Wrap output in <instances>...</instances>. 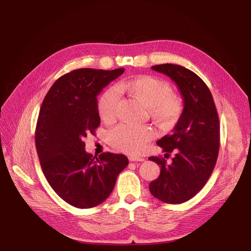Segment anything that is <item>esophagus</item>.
<instances>
[{"instance_id": "esophagus-1", "label": "esophagus", "mask_w": 251, "mask_h": 251, "mask_svg": "<svg viewBox=\"0 0 251 251\" xmlns=\"http://www.w3.org/2000/svg\"><path fill=\"white\" fill-rule=\"evenodd\" d=\"M128 159H129L130 162H142V161H144L143 157L135 156V155H129Z\"/></svg>"}]
</instances>
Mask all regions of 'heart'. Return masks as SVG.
I'll return each mask as SVG.
<instances>
[{
  "label": "heart",
  "mask_w": 251,
  "mask_h": 251,
  "mask_svg": "<svg viewBox=\"0 0 251 251\" xmlns=\"http://www.w3.org/2000/svg\"><path fill=\"white\" fill-rule=\"evenodd\" d=\"M117 89L126 92L148 108L151 118L163 129L175 125L183 112V102L179 97L172 94L171 85L155 77L143 75L129 79L119 83ZM117 89L105 90L98 101L99 115L105 122H112L116 119L120 100ZM153 137L154 132L148 126L119 125L108 134L113 149L130 154L140 152Z\"/></svg>",
  "instance_id": "1"
}]
</instances>
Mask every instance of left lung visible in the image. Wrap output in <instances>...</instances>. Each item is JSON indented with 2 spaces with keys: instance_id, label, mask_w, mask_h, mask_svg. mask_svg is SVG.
Here are the masks:
<instances>
[{
  "instance_id": "obj_1",
  "label": "left lung",
  "mask_w": 251,
  "mask_h": 251,
  "mask_svg": "<svg viewBox=\"0 0 251 251\" xmlns=\"http://www.w3.org/2000/svg\"><path fill=\"white\" fill-rule=\"evenodd\" d=\"M151 69L172 79L184 101L173 132L156 142L166 155L175 153L172 164L160 156L149 159L161 166L160 176L150 184L151 193L161 201L178 204L199 193L213 173L220 149L219 116L210 90L199 75L174 64Z\"/></svg>"
}]
</instances>
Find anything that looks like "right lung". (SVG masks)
Listing matches in <instances>:
<instances>
[{"label": "right lung", "instance_id": "add662e5", "mask_svg": "<svg viewBox=\"0 0 251 251\" xmlns=\"http://www.w3.org/2000/svg\"><path fill=\"white\" fill-rule=\"evenodd\" d=\"M124 68H82L61 76L44 99L35 129V147L46 179L67 203L94 207L108 199L128 165L124 154L85 151L84 137L100 124L98 95Z\"/></svg>", "mask_w": 251, "mask_h": 251}]
</instances>
